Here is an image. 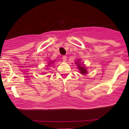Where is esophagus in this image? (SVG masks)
I'll list each match as a JSON object with an SVG mask.
<instances>
[{"instance_id": "1", "label": "esophagus", "mask_w": 129, "mask_h": 129, "mask_svg": "<svg viewBox=\"0 0 129 129\" xmlns=\"http://www.w3.org/2000/svg\"><path fill=\"white\" fill-rule=\"evenodd\" d=\"M67 57L66 56H63V57H62V60L63 62H66L67 61Z\"/></svg>"}]
</instances>
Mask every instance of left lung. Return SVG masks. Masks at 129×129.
Segmentation results:
<instances>
[{
    "mask_svg": "<svg viewBox=\"0 0 129 129\" xmlns=\"http://www.w3.org/2000/svg\"><path fill=\"white\" fill-rule=\"evenodd\" d=\"M76 65L77 66V67L79 69L80 73L81 75H85L87 74V70L86 67L85 66L84 64H82V62H81V59H78L76 60V62H75Z\"/></svg>",
    "mask_w": 129,
    "mask_h": 129,
    "instance_id": "left-lung-1",
    "label": "left lung"
}]
</instances>
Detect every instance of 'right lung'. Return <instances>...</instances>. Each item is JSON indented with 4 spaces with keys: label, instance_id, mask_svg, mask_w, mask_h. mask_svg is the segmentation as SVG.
Wrapping results in <instances>:
<instances>
[{
    "label": "right lung",
    "instance_id": "add662e5",
    "mask_svg": "<svg viewBox=\"0 0 129 129\" xmlns=\"http://www.w3.org/2000/svg\"><path fill=\"white\" fill-rule=\"evenodd\" d=\"M54 62H55V61H54V60H53V61H51H51L48 62V66H47V67H49L50 65L52 64V63H53Z\"/></svg>",
    "mask_w": 129,
    "mask_h": 129
}]
</instances>
